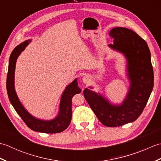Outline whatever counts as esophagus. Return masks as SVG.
Instances as JSON below:
<instances>
[{
  "mask_svg": "<svg viewBox=\"0 0 161 161\" xmlns=\"http://www.w3.org/2000/svg\"><path fill=\"white\" fill-rule=\"evenodd\" d=\"M82 81H83V83L85 84H88V83L90 81V78H89V77L87 76V75H86V76H84V77H83V79H82Z\"/></svg>",
  "mask_w": 161,
  "mask_h": 161,
  "instance_id": "obj_1",
  "label": "esophagus"
}]
</instances>
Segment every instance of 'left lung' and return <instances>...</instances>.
Returning a JSON list of instances; mask_svg holds the SVG:
<instances>
[{"mask_svg": "<svg viewBox=\"0 0 161 161\" xmlns=\"http://www.w3.org/2000/svg\"><path fill=\"white\" fill-rule=\"evenodd\" d=\"M109 36L114 43L108 47L122 54L126 61L128 93L121 104H115L89 88H85L84 95L102 124L116 127L135 121L142 114L153 90V71L147 43L134 31L118 27L109 32Z\"/></svg>", "mask_w": 161, "mask_h": 161, "instance_id": "8db88e82", "label": "left lung"}]
</instances>
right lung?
Returning <instances> with one entry per match:
<instances>
[{
    "instance_id": "1",
    "label": "right lung",
    "mask_w": 161,
    "mask_h": 161,
    "mask_svg": "<svg viewBox=\"0 0 161 161\" xmlns=\"http://www.w3.org/2000/svg\"><path fill=\"white\" fill-rule=\"evenodd\" d=\"M31 40H26L13 50L9 59L8 73L7 75V91L9 100L20 117L30 129L35 131L56 133L64 131L69 126L72 118V98L75 94L81 93L77 80L68 84L61 97L59 113L55 118L48 120L35 118L23 107L17 96L14 87V74L16 60Z\"/></svg>"
}]
</instances>
